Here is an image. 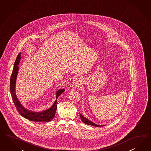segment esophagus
I'll use <instances>...</instances> for the list:
<instances>
[{
	"label": "esophagus",
	"instance_id": "34e87169",
	"mask_svg": "<svg viewBox=\"0 0 151 151\" xmlns=\"http://www.w3.org/2000/svg\"><path fill=\"white\" fill-rule=\"evenodd\" d=\"M73 84L74 86H79L80 85V81L77 80V79L74 80L73 82Z\"/></svg>",
	"mask_w": 151,
	"mask_h": 151
}]
</instances>
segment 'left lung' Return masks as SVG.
Instances as JSON below:
<instances>
[{
  "label": "left lung",
  "mask_w": 151,
  "mask_h": 151,
  "mask_svg": "<svg viewBox=\"0 0 151 151\" xmlns=\"http://www.w3.org/2000/svg\"><path fill=\"white\" fill-rule=\"evenodd\" d=\"M80 117H81V119L82 121L83 122H84L85 124H87V125H91V126H94L95 127H102L104 126V125H98L95 124L94 122H91V121L89 120L88 119H87L85 117L83 116V115H82V114H80Z\"/></svg>",
  "instance_id": "1"
}]
</instances>
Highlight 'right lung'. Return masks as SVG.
I'll use <instances>...</instances> for the list:
<instances>
[{
  "instance_id": "right-lung-1",
  "label": "right lung",
  "mask_w": 151,
  "mask_h": 151,
  "mask_svg": "<svg viewBox=\"0 0 151 151\" xmlns=\"http://www.w3.org/2000/svg\"><path fill=\"white\" fill-rule=\"evenodd\" d=\"M20 53L16 58V60L14 63V66L13 68V72L10 77V91L12 95V99L14 105L17 109V111L22 115V116L25 117L26 119L31 121L35 122H49L52 120L54 118L56 114V109H57V99L60 96V94L65 91V89H60L57 91L56 93V100L55 102L53 104L52 106L50 109L45 110L42 112H35L32 111L27 110L24 108L20 103L15 94V84H16V79L17 77V73L19 67L17 66L19 63L20 60Z\"/></svg>"
}]
</instances>
